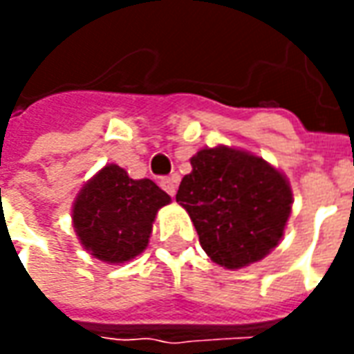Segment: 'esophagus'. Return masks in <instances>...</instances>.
I'll return each instance as SVG.
<instances>
[{"mask_svg": "<svg viewBox=\"0 0 354 354\" xmlns=\"http://www.w3.org/2000/svg\"><path fill=\"white\" fill-rule=\"evenodd\" d=\"M161 187L169 193V195H174V193H176V180H174V178H162Z\"/></svg>", "mask_w": 354, "mask_h": 354, "instance_id": "obj_1", "label": "esophagus"}]
</instances>
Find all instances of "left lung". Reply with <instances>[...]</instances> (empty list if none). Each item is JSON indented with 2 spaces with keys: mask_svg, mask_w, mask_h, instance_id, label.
Masks as SVG:
<instances>
[{
  "mask_svg": "<svg viewBox=\"0 0 354 354\" xmlns=\"http://www.w3.org/2000/svg\"><path fill=\"white\" fill-rule=\"evenodd\" d=\"M178 187L210 260L227 269L260 261L279 245L292 210L286 178L261 157L227 146L192 157Z\"/></svg>",
  "mask_w": 354,
  "mask_h": 354,
  "instance_id": "obj_1",
  "label": "left lung"
}]
</instances>
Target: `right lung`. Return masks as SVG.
Wrapping results in <instances>:
<instances>
[{
    "label": "right lung",
    "mask_w": 354,
    "mask_h": 354,
    "mask_svg": "<svg viewBox=\"0 0 354 354\" xmlns=\"http://www.w3.org/2000/svg\"><path fill=\"white\" fill-rule=\"evenodd\" d=\"M170 197L151 180H132L117 165L83 185L72 218L83 248L106 263H124L146 250L157 210Z\"/></svg>",
    "instance_id": "obj_1"
}]
</instances>
